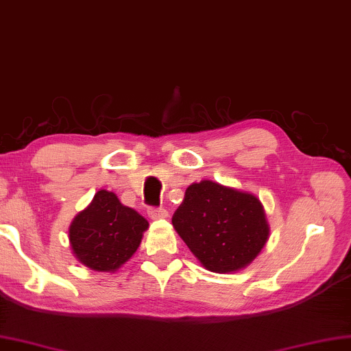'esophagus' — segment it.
Returning <instances> with one entry per match:
<instances>
[{
    "label": "esophagus",
    "instance_id": "34e87169",
    "mask_svg": "<svg viewBox=\"0 0 351 351\" xmlns=\"http://www.w3.org/2000/svg\"><path fill=\"white\" fill-rule=\"evenodd\" d=\"M147 213H149V217L152 218V220H160V218L167 217V210L163 209V207H150Z\"/></svg>",
    "mask_w": 351,
    "mask_h": 351
}]
</instances>
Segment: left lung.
<instances>
[{"mask_svg":"<svg viewBox=\"0 0 351 351\" xmlns=\"http://www.w3.org/2000/svg\"><path fill=\"white\" fill-rule=\"evenodd\" d=\"M172 225L202 266L217 274L247 267L269 237L260 199L212 180L186 188Z\"/></svg>","mask_w":351,"mask_h":351,"instance_id":"left-lung-1","label":"left lung"}]
</instances>
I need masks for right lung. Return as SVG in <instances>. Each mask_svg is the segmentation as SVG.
I'll use <instances>...</instances> for the list:
<instances>
[{"label": "right lung", "mask_w": 351, "mask_h": 351, "mask_svg": "<svg viewBox=\"0 0 351 351\" xmlns=\"http://www.w3.org/2000/svg\"><path fill=\"white\" fill-rule=\"evenodd\" d=\"M149 221L120 202L115 193L99 190L69 226L74 256L98 272H115L138 250Z\"/></svg>", "instance_id": "1"}]
</instances>
